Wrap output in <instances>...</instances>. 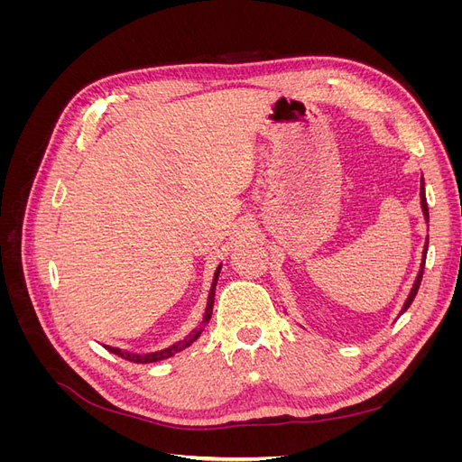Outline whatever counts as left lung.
Wrapping results in <instances>:
<instances>
[{
  "mask_svg": "<svg viewBox=\"0 0 462 462\" xmlns=\"http://www.w3.org/2000/svg\"><path fill=\"white\" fill-rule=\"evenodd\" d=\"M420 204H422V212H424V219H426V223L430 221V214H428V202H426V190H424V179H422V187H420ZM426 253H428V241H426V245H424V253H422V263H420V272H418V275H416V282H414V285H412V289H411V292H409V297H407V300H404V304H402V310H401V314L409 309V306L412 304V300H414V297H416V292H418V287H420V282H422V273H424V263H426Z\"/></svg>",
  "mask_w": 462,
  "mask_h": 462,
  "instance_id": "obj_1",
  "label": "left lung"
}]
</instances>
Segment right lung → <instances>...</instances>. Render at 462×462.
Returning a JSON list of instances; mask_svg holds the SVG:
<instances>
[{
	"label": "right lung",
	"instance_id": "right-lung-1",
	"mask_svg": "<svg viewBox=\"0 0 462 462\" xmlns=\"http://www.w3.org/2000/svg\"><path fill=\"white\" fill-rule=\"evenodd\" d=\"M219 270H221V263L217 265V270L214 273V282H212V287H209V295H208V304H206V312L202 316V321L200 326L197 329H192L187 337L183 341H177L175 345L167 346V348H162V351H156V353H146V355H134V353H127V351H121V348L117 346H106L109 353H114L125 360H131V362H136V365H150V362H158V360H165L173 356L175 353L183 351V348H187L189 345H192L194 341H197L200 337V333L204 331V328L208 326L209 318H212V309H214V297H216V285H217V277H219Z\"/></svg>",
	"mask_w": 462,
	"mask_h": 462
}]
</instances>
